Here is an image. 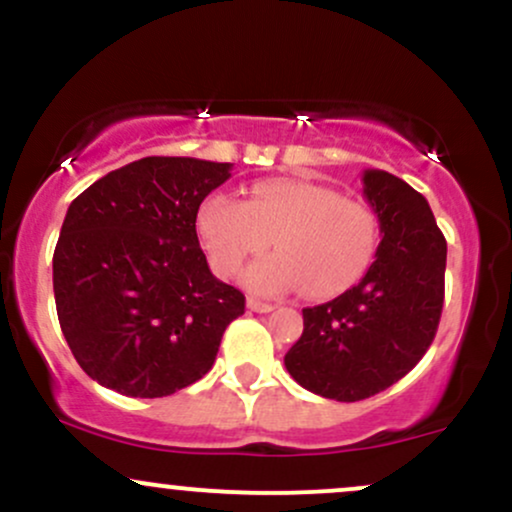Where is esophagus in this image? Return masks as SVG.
<instances>
[{"label":"esophagus","mask_w":512,"mask_h":512,"mask_svg":"<svg viewBox=\"0 0 512 512\" xmlns=\"http://www.w3.org/2000/svg\"><path fill=\"white\" fill-rule=\"evenodd\" d=\"M248 308L252 313H272L274 305L272 303H264L260 298H248Z\"/></svg>","instance_id":"34e87169"}]
</instances>
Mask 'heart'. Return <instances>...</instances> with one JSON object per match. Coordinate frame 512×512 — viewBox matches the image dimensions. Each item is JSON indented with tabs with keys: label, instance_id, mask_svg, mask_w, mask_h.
I'll list each match as a JSON object with an SVG mask.
<instances>
[{
	"label": "heart",
	"instance_id": "b5f03b06",
	"mask_svg": "<svg viewBox=\"0 0 512 512\" xmlns=\"http://www.w3.org/2000/svg\"><path fill=\"white\" fill-rule=\"evenodd\" d=\"M211 267L233 276L272 240L274 255L245 272L255 293L296 291L332 298L361 279L378 248V221L363 202L310 180L272 178L250 187L245 202L214 192L197 211Z\"/></svg>",
	"mask_w": 512,
	"mask_h": 512
}]
</instances>
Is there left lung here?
Segmentation results:
<instances>
[{"mask_svg": "<svg viewBox=\"0 0 512 512\" xmlns=\"http://www.w3.org/2000/svg\"><path fill=\"white\" fill-rule=\"evenodd\" d=\"M363 197L380 221L366 276L330 303L303 310V334L284 356L291 378L315 395L358 402L402 380L438 332L445 245L426 197L385 170L363 173Z\"/></svg>", "mask_w": 512, "mask_h": 512, "instance_id": "1", "label": "left lung"}]
</instances>
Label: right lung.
<instances>
[{"label": "right lung", "instance_id": "add662e5", "mask_svg": "<svg viewBox=\"0 0 512 512\" xmlns=\"http://www.w3.org/2000/svg\"><path fill=\"white\" fill-rule=\"evenodd\" d=\"M231 163L146 156L69 204L52 255L57 317L88 378L166 397L214 366L245 296L209 272L197 211Z\"/></svg>", "mask_w": 512, "mask_h": 512}]
</instances>
